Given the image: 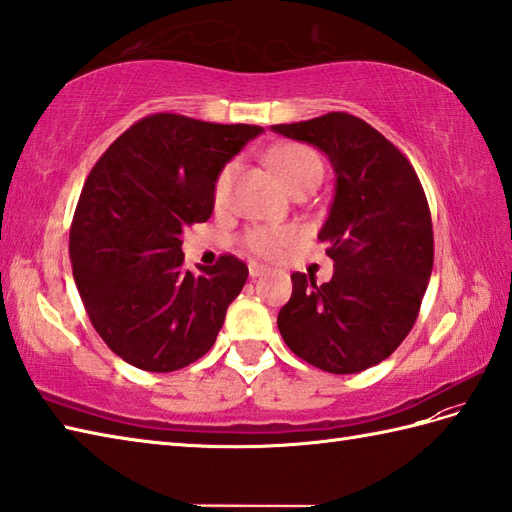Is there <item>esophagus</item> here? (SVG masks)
<instances>
[{"label": "esophagus", "instance_id": "obj_1", "mask_svg": "<svg viewBox=\"0 0 512 512\" xmlns=\"http://www.w3.org/2000/svg\"><path fill=\"white\" fill-rule=\"evenodd\" d=\"M266 272H268V268L257 264V261H253V264H248V275H251L253 279H257V277H261V275H266Z\"/></svg>", "mask_w": 512, "mask_h": 512}]
</instances>
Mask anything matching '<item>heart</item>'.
<instances>
[{"label": "heart", "mask_w": 512, "mask_h": 512, "mask_svg": "<svg viewBox=\"0 0 512 512\" xmlns=\"http://www.w3.org/2000/svg\"><path fill=\"white\" fill-rule=\"evenodd\" d=\"M268 161L272 165V170L281 176V181L290 189V192L303 183H310V181L320 183L325 170L318 154L310 146H303V144H283V146L272 148L268 154ZM235 174H237L235 161L227 163L220 170L216 185H213V200H216V205H222V202L229 200ZM296 240H299V229L294 227H255L244 233V244L251 248L255 255H261V257H277Z\"/></svg>", "instance_id": "1"}]
</instances>
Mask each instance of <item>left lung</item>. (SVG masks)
Segmentation results:
<instances>
[{"instance_id":"obj_1","label":"left lung","mask_w":512,"mask_h":512,"mask_svg":"<svg viewBox=\"0 0 512 512\" xmlns=\"http://www.w3.org/2000/svg\"><path fill=\"white\" fill-rule=\"evenodd\" d=\"M275 133L327 154L336 194L318 233L334 277L292 275L277 325L320 371L349 375L386 360L410 334L434 266V231L417 172L371 124L349 113L277 124Z\"/></svg>"}]
</instances>
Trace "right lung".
<instances>
[{
  "instance_id": "1",
  "label": "right lung",
  "mask_w": 512,
  "mask_h": 512,
  "mask_svg": "<svg viewBox=\"0 0 512 512\" xmlns=\"http://www.w3.org/2000/svg\"><path fill=\"white\" fill-rule=\"evenodd\" d=\"M261 130L154 113L93 165L69 231L71 270L91 325L124 362L170 373L216 342L248 268L222 255L194 275L181 235L209 220L220 170Z\"/></svg>"
}]
</instances>
